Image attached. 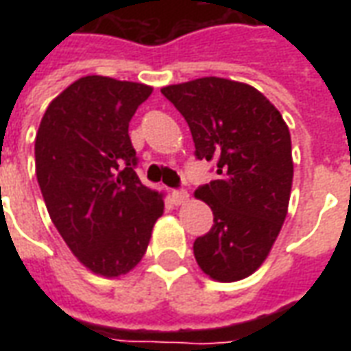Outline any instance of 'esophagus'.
Masks as SVG:
<instances>
[{
    "instance_id": "34e87169",
    "label": "esophagus",
    "mask_w": 351,
    "mask_h": 351,
    "mask_svg": "<svg viewBox=\"0 0 351 351\" xmlns=\"http://www.w3.org/2000/svg\"><path fill=\"white\" fill-rule=\"evenodd\" d=\"M173 201H175V205H184L188 199H190V195H188V191H184V190H175L173 191Z\"/></svg>"
}]
</instances>
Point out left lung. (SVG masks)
Wrapping results in <instances>:
<instances>
[{
	"instance_id": "8db88e82",
	"label": "left lung",
	"mask_w": 351,
	"mask_h": 351,
	"mask_svg": "<svg viewBox=\"0 0 351 351\" xmlns=\"http://www.w3.org/2000/svg\"><path fill=\"white\" fill-rule=\"evenodd\" d=\"M184 116L199 160L218 178L195 190L214 226L193 243L197 265L216 282H237L263 265L286 220L293 158L278 108L250 84L203 77L161 88Z\"/></svg>"
}]
</instances>
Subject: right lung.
<instances>
[{
	"instance_id": "right-lung-1",
	"label": "right lung",
	"mask_w": 351,
	"mask_h": 351,
	"mask_svg": "<svg viewBox=\"0 0 351 351\" xmlns=\"http://www.w3.org/2000/svg\"><path fill=\"white\" fill-rule=\"evenodd\" d=\"M152 86L88 75L45 110L35 135V175L50 220L93 274L118 278L145 256L163 193L135 173L130 122Z\"/></svg>"
}]
</instances>
